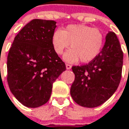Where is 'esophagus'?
I'll return each mask as SVG.
<instances>
[{
	"mask_svg": "<svg viewBox=\"0 0 129 129\" xmlns=\"http://www.w3.org/2000/svg\"><path fill=\"white\" fill-rule=\"evenodd\" d=\"M66 67H67V70H70L72 68V66L70 65V64H69V63H67L66 64Z\"/></svg>",
	"mask_w": 129,
	"mask_h": 129,
	"instance_id": "esophagus-1",
	"label": "esophagus"
}]
</instances>
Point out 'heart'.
<instances>
[{
    "label": "heart",
    "instance_id": "b5f03b06",
    "mask_svg": "<svg viewBox=\"0 0 129 129\" xmlns=\"http://www.w3.org/2000/svg\"><path fill=\"white\" fill-rule=\"evenodd\" d=\"M104 35L98 28L86 25H70L63 30H56L51 38L54 51L64 55V59L75 62L80 59L82 62L93 60L99 54L104 44Z\"/></svg>",
    "mask_w": 129,
    "mask_h": 129
}]
</instances>
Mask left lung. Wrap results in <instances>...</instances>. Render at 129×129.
<instances>
[{
    "label": "left lung",
    "mask_w": 129,
    "mask_h": 129,
    "mask_svg": "<svg viewBox=\"0 0 129 129\" xmlns=\"http://www.w3.org/2000/svg\"><path fill=\"white\" fill-rule=\"evenodd\" d=\"M123 52L114 32H109L99 54L88 64L73 66L75 80L70 94L79 105L93 108L106 102L116 91L122 77Z\"/></svg>",
    "instance_id": "obj_1"
}]
</instances>
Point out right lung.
Instances as JSON below:
<instances>
[{"label": "right lung", "instance_id": "add662e5", "mask_svg": "<svg viewBox=\"0 0 129 129\" xmlns=\"http://www.w3.org/2000/svg\"><path fill=\"white\" fill-rule=\"evenodd\" d=\"M53 20L35 19L16 35L7 56V83L24 106L35 108L50 99L52 86L66 65L52 45Z\"/></svg>", "mask_w": 129, "mask_h": 129}]
</instances>
